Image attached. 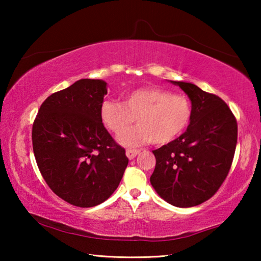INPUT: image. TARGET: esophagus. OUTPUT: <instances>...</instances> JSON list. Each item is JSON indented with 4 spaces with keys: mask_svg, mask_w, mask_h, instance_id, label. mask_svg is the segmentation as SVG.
I'll return each mask as SVG.
<instances>
[{
    "mask_svg": "<svg viewBox=\"0 0 261 261\" xmlns=\"http://www.w3.org/2000/svg\"><path fill=\"white\" fill-rule=\"evenodd\" d=\"M138 153H139V149H131V148L126 149V152H125L126 156L129 158L130 160H132V159H135L136 155H137V154H138Z\"/></svg>",
    "mask_w": 261,
    "mask_h": 261,
    "instance_id": "34e87169",
    "label": "esophagus"
}]
</instances>
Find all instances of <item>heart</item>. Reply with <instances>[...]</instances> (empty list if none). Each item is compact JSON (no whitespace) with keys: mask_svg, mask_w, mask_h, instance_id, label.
I'll return each mask as SVG.
<instances>
[{"mask_svg":"<svg viewBox=\"0 0 261 261\" xmlns=\"http://www.w3.org/2000/svg\"><path fill=\"white\" fill-rule=\"evenodd\" d=\"M192 114L188 96L160 87L138 88L123 94L122 102L106 100L100 106L101 121L115 136H121L135 119L139 123L120 138L127 147L170 143L187 130Z\"/></svg>","mask_w":261,"mask_h":261,"instance_id":"heart-1","label":"heart"}]
</instances>
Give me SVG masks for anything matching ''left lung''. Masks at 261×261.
<instances>
[{"instance_id":"obj_1","label":"left lung","mask_w":261,"mask_h":261,"mask_svg":"<svg viewBox=\"0 0 261 261\" xmlns=\"http://www.w3.org/2000/svg\"><path fill=\"white\" fill-rule=\"evenodd\" d=\"M191 100L187 131L153 151L151 184L159 196L177 207H192L216 193L230 170L237 144V121L218 95L191 83L171 82Z\"/></svg>"}]
</instances>
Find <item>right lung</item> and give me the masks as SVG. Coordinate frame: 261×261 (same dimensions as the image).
I'll use <instances>...</instances> for the list:
<instances>
[{"mask_svg": "<svg viewBox=\"0 0 261 261\" xmlns=\"http://www.w3.org/2000/svg\"><path fill=\"white\" fill-rule=\"evenodd\" d=\"M107 83L81 79L43 101L32 127L35 161L48 187L77 207L112 196L129 159L100 118Z\"/></svg>", "mask_w": 261, "mask_h": 261, "instance_id": "add662e5", "label": "right lung"}]
</instances>
